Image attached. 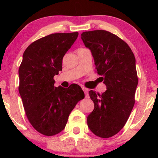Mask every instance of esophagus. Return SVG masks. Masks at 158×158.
I'll return each mask as SVG.
<instances>
[{
	"mask_svg": "<svg viewBox=\"0 0 158 158\" xmlns=\"http://www.w3.org/2000/svg\"><path fill=\"white\" fill-rule=\"evenodd\" d=\"M82 89L85 93V98H89V95H88V91H89V89H86V88H85V87H82Z\"/></svg>",
	"mask_w": 158,
	"mask_h": 158,
	"instance_id": "34e87169",
	"label": "esophagus"
}]
</instances>
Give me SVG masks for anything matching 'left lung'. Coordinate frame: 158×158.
<instances>
[{
    "mask_svg": "<svg viewBox=\"0 0 158 158\" xmlns=\"http://www.w3.org/2000/svg\"><path fill=\"white\" fill-rule=\"evenodd\" d=\"M81 36L106 86L102 95L93 90L89 93L94 109L88 116V126L99 137H113L124 127L135 102V57L126 42L109 31H86Z\"/></svg>",
    "mask_w": 158,
    "mask_h": 158,
    "instance_id": "left-lung-1",
    "label": "left lung"
}]
</instances>
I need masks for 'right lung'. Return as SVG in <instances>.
I'll return each instance as SVG.
<instances>
[{
  "mask_svg": "<svg viewBox=\"0 0 158 158\" xmlns=\"http://www.w3.org/2000/svg\"><path fill=\"white\" fill-rule=\"evenodd\" d=\"M78 35V32L49 35L31 43L23 54L19 92L29 122L45 136L63 130L69 114L84 98L79 85L55 87L53 79L62 70L64 55Z\"/></svg>",
  "mask_w": 158,
  "mask_h": 158,
  "instance_id": "1",
  "label": "right lung"
}]
</instances>
